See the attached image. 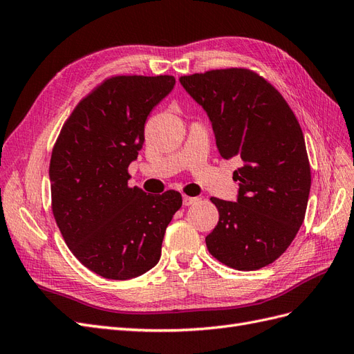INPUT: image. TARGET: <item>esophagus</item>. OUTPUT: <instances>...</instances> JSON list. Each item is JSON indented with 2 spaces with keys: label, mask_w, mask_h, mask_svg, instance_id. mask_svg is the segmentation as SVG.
I'll return each mask as SVG.
<instances>
[{
  "label": "esophagus",
  "mask_w": 354,
  "mask_h": 354,
  "mask_svg": "<svg viewBox=\"0 0 354 354\" xmlns=\"http://www.w3.org/2000/svg\"><path fill=\"white\" fill-rule=\"evenodd\" d=\"M199 201V198H194V196H183V205L189 207V205H194V203H196Z\"/></svg>",
  "instance_id": "obj_1"
}]
</instances>
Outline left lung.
I'll use <instances>...</instances> for the list:
<instances>
[{"mask_svg": "<svg viewBox=\"0 0 354 354\" xmlns=\"http://www.w3.org/2000/svg\"><path fill=\"white\" fill-rule=\"evenodd\" d=\"M180 82L205 109L220 155L242 160L233 173L238 201L211 198L220 217L207 248L236 270L269 266L306 216L312 173L301 127L282 94L254 71L214 69Z\"/></svg>", "mask_w": 354, "mask_h": 354, "instance_id": "left-lung-1", "label": "left lung"}]
</instances>
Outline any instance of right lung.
I'll list each match as a JSON object with an SVG mask.
<instances>
[{
	"instance_id": "1",
	"label": "right lung",
	"mask_w": 354,
	"mask_h": 354,
	"mask_svg": "<svg viewBox=\"0 0 354 354\" xmlns=\"http://www.w3.org/2000/svg\"><path fill=\"white\" fill-rule=\"evenodd\" d=\"M171 75L104 80L63 124L50 159L51 209L72 254L106 279L127 281L159 261L181 195L128 186L147 115L174 88Z\"/></svg>"
}]
</instances>
